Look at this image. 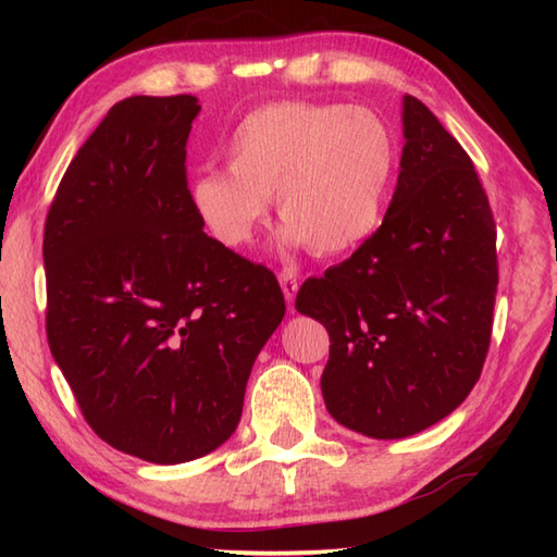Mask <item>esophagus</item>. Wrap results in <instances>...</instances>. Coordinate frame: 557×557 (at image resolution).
<instances>
[{
  "instance_id": "esophagus-1",
  "label": "esophagus",
  "mask_w": 557,
  "mask_h": 557,
  "mask_svg": "<svg viewBox=\"0 0 557 557\" xmlns=\"http://www.w3.org/2000/svg\"><path fill=\"white\" fill-rule=\"evenodd\" d=\"M280 287H282V292H285L287 306L292 309V306H294V297H297V292H299L297 275H294L292 270H282V272H280Z\"/></svg>"
}]
</instances>
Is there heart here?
Wrapping results in <instances>:
<instances>
[{
	"instance_id": "1",
	"label": "heart",
	"mask_w": 557,
	"mask_h": 557,
	"mask_svg": "<svg viewBox=\"0 0 557 557\" xmlns=\"http://www.w3.org/2000/svg\"><path fill=\"white\" fill-rule=\"evenodd\" d=\"M224 162L227 172H200L188 186L196 215L222 246L251 244L275 196L282 242L330 256L381 224L395 138L366 108L280 100L244 116Z\"/></svg>"
}]
</instances>
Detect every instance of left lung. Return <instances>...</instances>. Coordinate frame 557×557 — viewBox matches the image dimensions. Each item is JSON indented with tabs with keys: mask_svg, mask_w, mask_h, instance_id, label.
Wrapping results in <instances>:
<instances>
[{
	"mask_svg": "<svg viewBox=\"0 0 557 557\" xmlns=\"http://www.w3.org/2000/svg\"><path fill=\"white\" fill-rule=\"evenodd\" d=\"M399 176L385 220L297 311L321 321L330 359L321 389L333 419L395 441L453 413L486 361L498 256L474 162L417 98L401 100Z\"/></svg>",
	"mask_w": 557,
	"mask_h": 557,
	"instance_id": "obj_1",
	"label": "left lung"
}]
</instances>
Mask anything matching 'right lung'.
Returning <instances> with one entry per match:
<instances>
[{
    "instance_id": "1",
    "label": "right lung",
    "mask_w": 557,
    "mask_h": 557,
    "mask_svg": "<svg viewBox=\"0 0 557 557\" xmlns=\"http://www.w3.org/2000/svg\"><path fill=\"white\" fill-rule=\"evenodd\" d=\"M194 96L116 102L45 222L47 342L88 425L152 465L236 431L258 351L285 318L265 265L203 232L186 184Z\"/></svg>"
}]
</instances>
